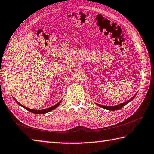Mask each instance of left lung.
<instances>
[{
    "instance_id": "left-lung-1",
    "label": "left lung",
    "mask_w": 154,
    "mask_h": 154,
    "mask_svg": "<svg viewBox=\"0 0 154 154\" xmlns=\"http://www.w3.org/2000/svg\"><path fill=\"white\" fill-rule=\"evenodd\" d=\"M137 93H136L133 97H132L130 100H128V101H127V102H123V103H120V104H118V105H116V106H103V105H101V104H98V103H96V105L97 106H98L99 107H101V108H104V109H108V110H110V111H116V110H118V109H121V108H123V107L124 106H125L126 104H127V103L129 102H131L132 100H133L135 96H136V95H137Z\"/></svg>"
}]
</instances>
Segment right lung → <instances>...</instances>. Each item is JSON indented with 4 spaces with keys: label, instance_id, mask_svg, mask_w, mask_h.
<instances>
[{
    "label": "right lung",
    "instance_id": "obj_1",
    "mask_svg": "<svg viewBox=\"0 0 154 154\" xmlns=\"http://www.w3.org/2000/svg\"><path fill=\"white\" fill-rule=\"evenodd\" d=\"M14 100H15V99H14ZM15 101L17 103V104H19L20 106L23 107V108L26 109L27 110L29 111V112H30L33 113H35V114H44V113H48V112H51V111H52V110H53V109H54L55 108H57V107H58V106L60 104V103L62 102V100H61V101H60L58 103H57V104L54 105V106L51 107V108H46V109H41V110H37V109H32L27 108V107H25L24 106L21 105V103H20L16 101V100H15Z\"/></svg>",
    "mask_w": 154,
    "mask_h": 154
}]
</instances>
